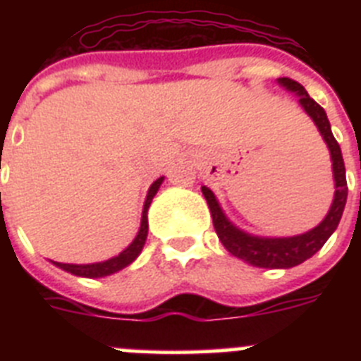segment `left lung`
I'll list each match as a JSON object with an SVG mask.
<instances>
[{
  "mask_svg": "<svg viewBox=\"0 0 361 361\" xmlns=\"http://www.w3.org/2000/svg\"><path fill=\"white\" fill-rule=\"evenodd\" d=\"M282 86H286L288 90L296 92L298 94L300 104L304 106L307 111L309 117L314 121V124L320 130L324 141L327 142L331 152V159H333V173H334V200L331 206L329 213L322 220L320 224L311 231L298 235V237H289V238H260V237H251L247 233L240 231L238 228L226 219V215L220 209L219 202H216L215 195L209 188L202 186V195L204 199L208 200L209 212H212L213 226L219 235L220 242L224 244L226 250L237 258H242L251 266L257 267H271V269H279V267H293L302 264L304 260L311 258L312 255L320 250L322 245L327 242V238L334 233L338 228V222L342 219L343 208L347 202V178H345V164H343L342 149L340 145L334 139L333 132H331V124L325 110L309 94L300 82L295 79L282 78L279 79Z\"/></svg>",
  "mask_w": 361,
  "mask_h": 361,
  "instance_id": "1",
  "label": "left lung"
}]
</instances>
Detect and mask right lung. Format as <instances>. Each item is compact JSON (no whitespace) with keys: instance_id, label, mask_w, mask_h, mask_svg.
Wrapping results in <instances>:
<instances>
[{"instance_id":"right-lung-1","label":"right lung","mask_w":361,"mask_h":361,"mask_svg":"<svg viewBox=\"0 0 361 361\" xmlns=\"http://www.w3.org/2000/svg\"><path fill=\"white\" fill-rule=\"evenodd\" d=\"M164 178H157L155 183L149 186L148 190V195H146V202H145V209H142V220H141V229L137 233L135 240L123 251L119 253L117 257L110 258L106 262H97V264H85V266H78V264H61V262H54L57 267H61V269L68 271L72 275H78V276H86V279H99V276H106L111 275V273H117L119 269L126 267L128 264H132L139 253L142 251V245H145L146 237H148V213L149 204H152V199L155 197V193L159 191V186L162 184Z\"/></svg>"}]
</instances>
